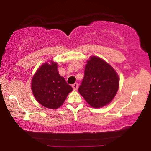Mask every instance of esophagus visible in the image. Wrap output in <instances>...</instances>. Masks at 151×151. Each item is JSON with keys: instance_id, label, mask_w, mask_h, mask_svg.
<instances>
[{"instance_id": "esophagus-1", "label": "esophagus", "mask_w": 151, "mask_h": 151, "mask_svg": "<svg viewBox=\"0 0 151 151\" xmlns=\"http://www.w3.org/2000/svg\"><path fill=\"white\" fill-rule=\"evenodd\" d=\"M78 86H79V84H77V83H74V84H72V88L74 90H77L78 89Z\"/></svg>"}]
</instances>
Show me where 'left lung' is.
<instances>
[{"label": "left lung", "instance_id": "1", "mask_svg": "<svg viewBox=\"0 0 151 151\" xmlns=\"http://www.w3.org/2000/svg\"><path fill=\"white\" fill-rule=\"evenodd\" d=\"M119 85V77L111 66L93 56L86 65L79 92L90 106L100 108L112 101Z\"/></svg>", "mask_w": 151, "mask_h": 151}]
</instances>
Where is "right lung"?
Segmentation results:
<instances>
[{"label": "right lung", "instance_id": "right-lung-1", "mask_svg": "<svg viewBox=\"0 0 151 151\" xmlns=\"http://www.w3.org/2000/svg\"><path fill=\"white\" fill-rule=\"evenodd\" d=\"M37 101L46 108L56 109L64 103L72 87L58 73V64L45 63L34 74L31 84Z\"/></svg>", "mask_w": 151, "mask_h": 151}]
</instances>
